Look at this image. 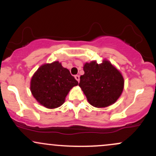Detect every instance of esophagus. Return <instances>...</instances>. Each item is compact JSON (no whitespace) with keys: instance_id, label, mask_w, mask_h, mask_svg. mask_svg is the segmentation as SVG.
I'll use <instances>...</instances> for the list:
<instances>
[{"instance_id":"esophagus-1","label":"esophagus","mask_w":156,"mask_h":156,"mask_svg":"<svg viewBox=\"0 0 156 156\" xmlns=\"http://www.w3.org/2000/svg\"><path fill=\"white\" fill-rule=\"evenodd\" d=\"M75 78H76V79L78 80V82H79V80H80V76H78V75H76V76H75Z\"/></svg>"}]
</instances>
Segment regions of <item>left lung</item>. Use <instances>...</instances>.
I'll list each match as a JSON object with an SVG mask.
<instances>
[{
  "mask_svg": "<svg viewBox=\"0 0 156 156\" xmlns=\"http://www.w3.org/2000/svg\"><path fill=\"white\" fill-rule=\"evenodd\" d=\"M83 71L79 87L91 105L103 108L117 101L122 92L124 79L110 62L104 60L98 64L93 61L84 64Z\"/></svg>",
  "mask_w": 156,
  "mask_h": 156,
  "instance_id": "obj_1",
  "label": "left lung"
}]
</instances>
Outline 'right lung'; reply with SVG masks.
Wrapping results in <instances>:
<instances>
[{
  "mask_svg": "<svg viewBox=\"0 0 156 156\" xmlns=\"http://www.w3.org/2000/svg\"><path fill=\"white\" fill-rule=\"evenodd\" d=\"M78 82L58 62L41 66L32 77L31 91L35 99L48 108L64 103L69 91Z\"/></svg>",
  "mask_w": 156,
  "mask_h": 156,
  "instance_id": "right-lung-1",
  "label": "right lung"
}]
</instances>
